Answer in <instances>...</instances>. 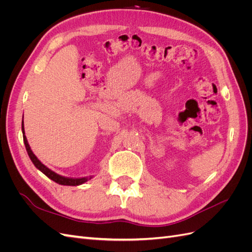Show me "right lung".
Returning a JSON list of instances; mask_svg holds the SVG:
<instances>
[{
	"label": "right lung",
	"mask_w": 252,
	"mask_h": 252,
	"mask_svg": "<svg viewBox=\"0 0 252 252\" xmlns=\"http://www.w3.org/2000/svg\"><path fill=\"white\" fill-rule=\"evenodd\" d=\"M22 132H23V140H24V144H25V147H26V150H27V154H28L30 159H32V162L33 163V165L36 167L37 169L42 171L45 175H46V177H48L53 182L58 183V184H60V185H65V186H78V185L84 184V183L87 182L88 180L93 178V177L75 178V179L74 178H66V177H63V175H60V174L56 173L55 171H52L51 169L48 168V167H46L43 163H41L40 159L34 156L32 148H30L28 141L26 139L25 131H24V122H22Z\"/></svg>",
	"instance_id": "right-lung-1"
}]
</instances>
